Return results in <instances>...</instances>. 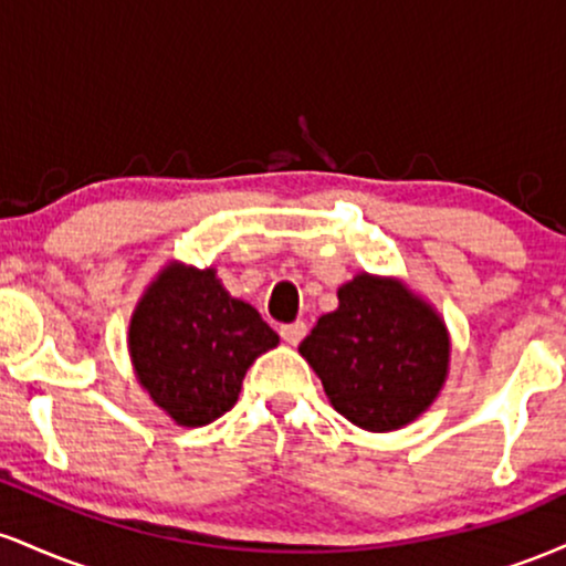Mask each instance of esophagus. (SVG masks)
Segmentation results:
<instances>
[{
	"label": "esophagus",
	"instance_id": "esophagus-1",
	"mask_svg": "<svg viewBox=\"0 0 566 566\" xmlns=\"http://www.w3.org/2000/svg\"><path fill=\"white\" fill-rule=\"evenodd\" d=\"M279 335L290 343V346H297L305 335V322H292V324H282L279 327Z\"/></svg>",
	"mask_w": 566,
	"mask_h": 566
}]
</instances>
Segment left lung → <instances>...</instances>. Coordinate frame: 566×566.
I'll list each match as a JSON object with an SVG mask.
<instances>
[{
    "label": "left lung",
    "instance_id": "1",
    "mask_svg": "<svg viewBox=\"0 0 566 566\" xmlns=\"http://www.w3.org/2000/svg\"><path fill=\"white\" fill-rule=\"evenodd\" d=\"M343 418L365 431H396L433 405L450 369L444 319L396 279L356 274L337 290L301 343Z\"/></svg>",
    "mask_w": 566,
    "mask_h": 566
}]
</instances>
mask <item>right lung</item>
<instances>
[{
    "mask_svg": "<svg viewBox=\"0 0 566 566\" xmlns=\"http://www.w3.org/2000/svg\"><path fill=\"white\" fill-rule=\"evenodd\" d=\"M279 335L250 303L226 292L216 269L167 263L129 319L135 375L178 426L197 428L237 405L252 361Z\"/></svg>",
    "mask_w": 566,
    "mask_h": 566,
    "instance_id": "obj_1",
    "label": "right lung"
}]
</instances>
